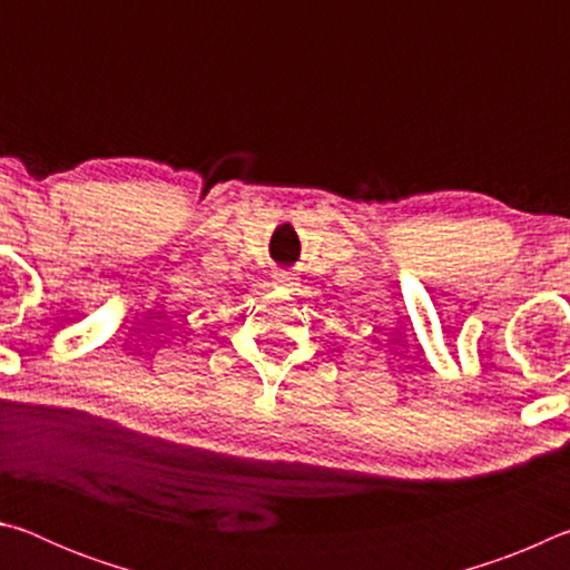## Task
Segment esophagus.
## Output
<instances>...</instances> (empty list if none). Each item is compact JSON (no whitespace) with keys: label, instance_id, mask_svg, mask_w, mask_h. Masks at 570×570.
I'll list each match as a JSON object with an SVG mask.
<instances>
[{"label":"esophagus","instance_id":"34e87169","mask_svg":"<svg viewBox=\"0 0 570 570\" xmlns=\"http://www.w3.org/2000/svg\"><path fill=\"white\" fill-rule=\"evenodd\" d=\"M296 278L292 274H276V284L284 286V288H292Z\"/></svg>","mask_w":570,"mask_h":570}]
</instances>
